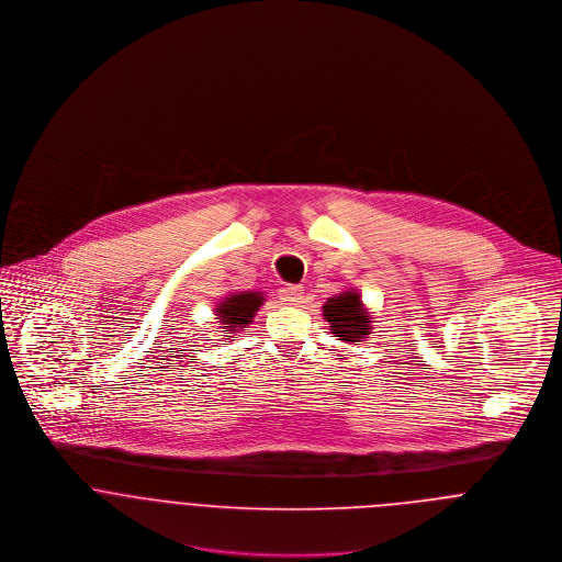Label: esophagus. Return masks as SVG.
Segmentation results:
<instances>
[{"mask_svg":"<svg viewBox=\"0 0 562 562\" xmlns=\"http://www.w3.org/2000/svg\"><path fill=\"white\" fill-rule=\"evenodd\" d=\"M279 299H281V303H285V305H296V303H301V299H303V290H301L299 285H285V288L279 290Z\"/></svg>","mask_w":562,"mask_h":562,"instance_id":"1","label":"esophagus"}]
</instances>
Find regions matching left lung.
Listing matches in <instances>:
<instances>
[{"instance_id":"1","label":"left lung","mask_w":562,"mask_h":562,"mask_svg":"<svg viewBox=\"0 0 562 562\" xmlns=\"http://www.w3.org/2000/svg\"><path fill=\"white\" fill-rule=\"evenodd\" d=\"M324 318L330 324L335 337L344 341H361L370 335V316L361 307V299L355 292H344L326 301Z\"/></svg>"}]
</instances>
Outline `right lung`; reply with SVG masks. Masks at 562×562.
I'll return each instance as SVG.
<instances>
[{
  "mask_svg": "<svg viewBox=\"0 0 562 562\" xmlns=\"http://www.w3.org/2000/svg\"><path fill=\"white\" fill-rule=\"evenodd\" d=\"M261 296L257 292H244V294H234L229 296L221 307H218V321L227 324L229 330H240L246 324L252 322V314L261 305ZM229 337V335H227Z\"/></svg>",
  "mask_w": 562,
  "mask_h": 562,
  "instance_id": "add662e5",
  "label": "right lung"
}]
</instances>
